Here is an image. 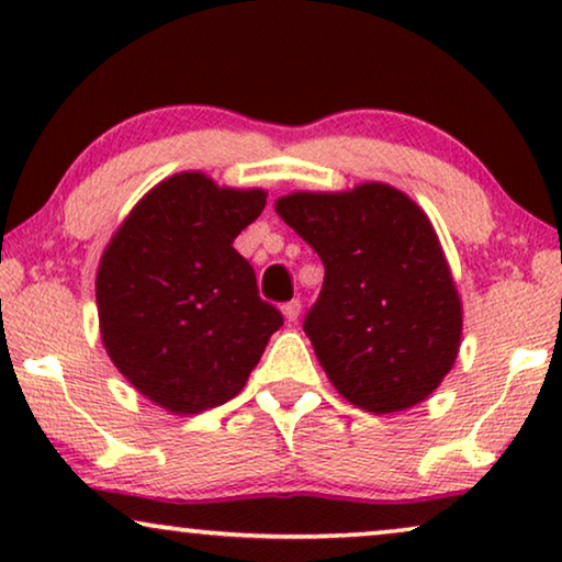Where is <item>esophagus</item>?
I'll use <instances>...</instances> for the list:
<instances>
[{
    "label": "esophagus",
    "instance_id": "34e87169",
    "mask_svg": "<svg viewBox=\"0 0 562 562\" xmlns=\"http://www.w3.org/2000/svg\"><path fill=\"white\" fill-rule=\"evenodd\" d=\"M281 312H283V319H286V322H296L299 312H302V302H299V299H291L289 304L281 306Z\"/></svg>",
    "mask_w": 562,
    "mask_h": 562
}]
</instances>
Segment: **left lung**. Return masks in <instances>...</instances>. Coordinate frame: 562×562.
<instances>
[{
	"label": "left lung",
	"mask_w": 562,
	"mask_h": 562,
	"mask_svg": "<svg viewBox=\"0 0 562 562\" xmlns=\"http://www.w3.org/2000/svg\"><path fill=\"white\" fill-rule=\"evenodd\" d=\"M273 206L325 263L304 333L337 394L373 414L435 394L456 366L463 302L427 212L383 181Z\"/></svg>",
	"instance_id": "left-lung-1"
}]
</instances>
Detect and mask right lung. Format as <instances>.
I'll return each mask as SVG.
<instances>
[{
	"label": "right lung",
	"instance_id": "obj_1",
	"mask_svg": "<svg viewBox=\"0 0 562 562\" xmlns=\"http://www.w3.org/2000/svg\"><path fill=\"white\" fill-rule=\"evenodd\" d=\"M266 196L202 171L173 173L130 210L99 258L106 356L160 409L183 417L229 402L283 325L233 248Z\"/></svg>",
	"mask_w": 562,
	"mask_h": 562
}]
</instances>
